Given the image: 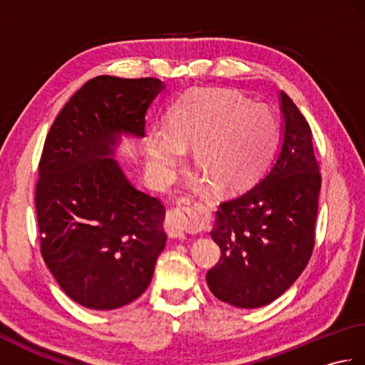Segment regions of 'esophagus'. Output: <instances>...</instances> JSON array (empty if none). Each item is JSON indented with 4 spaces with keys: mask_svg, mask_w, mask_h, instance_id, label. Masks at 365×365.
Returning a JSON list of instances; mask_svg holds the SVG:
<instances>
[{
    "mask_svg": "<svg viewBox=\"0 0 365 365\" xmlns=\"http://www.w3.org/2000/svg\"><path fill=\"white\" fill-rule=\"evenodd\" d=\"M196 202L182 197L177 200V207L170 208L166 220V232L174 238H183L190 229H192L202 221V215L195 210Z\"/></svg>",
    "mask_w": 365,
    "mask_h": 365,
    "instance_id": "esophagus-1",
    "label": "esophagus"
}]
</instances>
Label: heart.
<instances>
[{
	"label": "heart",
	"mask_w": 365,
	"mask_h": 365,
	"mask_svg": "<svg viewBox=\"0 0 365 365\" xmlns=\"http://www.w3.org/2000/svg\"><path fill=\"white\" fill-rule=\"evenodd\" d=\"M274 115L230 89L195 91L168 113L166 127L147 131V166L166 185L192 144V161L218 190L240 187L257 173L273 149Z\"/></svg>",
	"instance_id": "b5f03b06"
}]
</instances>
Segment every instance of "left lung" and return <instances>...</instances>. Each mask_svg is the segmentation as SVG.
<instances>
[{
	"label": "left lung",
	"mask_w": 365,
	"mask_h": 365,
	"mask_svg": "<svg viewBox=\"0 0 365 365\" xmlns=\"http://www.w3.org/2000/svg\"><path fill=\"white\" fill-rule=\"evenodd\" d=\"M282 133L274 158L250 188L220 204L210 235L221 259L208 269L216 298L255 309L281 297L304 271L315 243L322 175L312 130L281 91Z\"/></svg>",
	"instance_id": "left-lung-1"
}]
</instances>
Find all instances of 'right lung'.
<instances>
[{"mask_svg": "<svg viewBox=\"0 0 365 365\" xmlns=\"http://www.w3.org/2000/svg\"><path fill=\"white\" fill-rule=\"evenodd\" d=\"M157 78L100 75L76 91L46 135L36 185L41 252L78 304L111 311L141 297L166 246L165 207L135 188L114 152L143 138Z\"/></svg>", "mask_w": 365, "mask_h": 365, "instance_id": "1", "label": "right lung"}]
</instances>
